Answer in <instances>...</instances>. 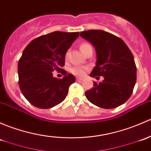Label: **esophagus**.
<instances>
[{
  "label": "esophagus",
  "mask_w": 151,
  "mask_h": 151,
  "mask_svg": "<svg viewBox=\"0 0 151 151\" xmlns=\"http://www.w3.org/2000/svg\"><path fill=\"white\" fill-rule=\"evenodd\" d=\"M76 80H77V82H81V81L82 80V78H80V77H77V78H76Z\"/></svg>",
  "instance_id": "esophagus-1"
}]
</instances>
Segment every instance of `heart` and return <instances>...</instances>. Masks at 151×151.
Returning a JSON list of instances; mask_svg holds the SVG:
<instances>
[{"label":"heart","instance_id":"1","mask_svg":"<svg viewBox=\"0 0 151 151\" xmlns=\"http://www.w3.org/2000/svg\"><path fill=\"white\" fill-rule=\"evenodd\" d=\"M80 48L81 50V51L85 54L86 52L88 51L90 48H92L91 45H90L89 43H87V42H82V44L80 45ZM68 58V52H66V55H65V58L67 59ZM88 68L86 67V66H74V67L71 68L70 69V72L72 74L75 76H78V77H82V76L85 75V72L86 71H88Z\"/></svg>","mask_w":151,"mask_h":151}]
</instances>
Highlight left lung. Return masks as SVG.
<instances>
[{"instance_id":"obj_1","label":"left lung","mask_w":151,"mask_h":151,"mask_svg":"<svg viewBox=\"0 0 151 151\" xmlns=\"http://www.w3.org/2000/svg\"><path fill=\"white\" fill-rule=\"evenodd\" d=\"M80 36L94 45L96 66L90 76L101 82L85 92L90 103L103 109H114L124 104L131 96L136 80L137 68L132 53L124 42L117 36L104 30L90 29Z\"/></svg>"}]
</instances>
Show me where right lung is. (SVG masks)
Instances as JSON below:
<instances>
[{
    "instance_id": "add662e5",
    "label": "right lung",
    "mask_w": 151,
    "mask_h": 151,
    "mask_svg": "<svg viewBox=\"0 0 151 151\" xmlns=\"http://www.w3.org/2000/svg\"><path fill=\"white\" fill-rule=\"evenodd\" d=\"M79 35V32H53L35 38L25 47L18 62L19 86L32 105L50 109L66 98L75 77L62 67L66 51ZM54 70L65 77L53 78Z\"/></svg>"
}]
</instances>
